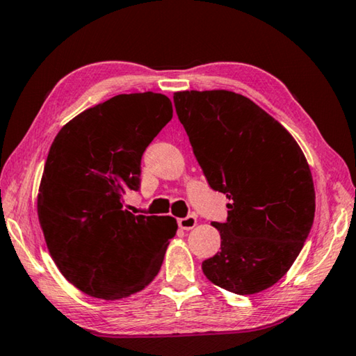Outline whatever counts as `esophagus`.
Instances as JSON below:
<instances>
[{"instance_id":"esophagus-1","label":"esophagus","mask_w":356,"mask_h":356,"mask_svg":"<svg viewBox=\"0 0 356 356\" xmlns=\"http://www.w3.org/2000/svg\"><path fill=\"white\" fill-rule=\"evenodd\" d=\"M178 225L183 229H192L197 225V217L194 214H189L188 217H183V219H178Z\"/></svg>"}]
</instances>
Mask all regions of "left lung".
<instances>
[{
	"label": "left lung",
	"instance_id": "1",
	"mask_svg": "<svg viewBox=\"0 0 356 356\" xmlns=\"http://www.w3.org/2000/svg\"><path fill=\"white\" fill-rule=\"evenodd\" d=\"M173 103L209 186L229 200L227 222L213 223L220 252L203 261V273L239 296L269 289L294 264L313 227L316 192L302 148L236 92H175Z\"/></svg>",
	"mask_w": 356,
	"mask_h": 356
}]
</instances>
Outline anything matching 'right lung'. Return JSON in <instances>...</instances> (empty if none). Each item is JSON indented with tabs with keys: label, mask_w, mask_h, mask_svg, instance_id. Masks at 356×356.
Returning a JSON list of instances; mask_svg holds the SVG:
<instances>
[{
	"label": "right lung",
	"mask_w": 356,
	"mask_h": 356,
	"mask_svg": "<svg viewBox=\"0 0 356 356\" xmlns=\"http://www.w3.org/2000/svg\"><path fill=\"white\" fill-rule=\"evenodd\" d=\"M172 115L162 93H122L72 118L49 147L37 216L54 264L87 296L120 300L159 273L177 220L131 214L123 195L139 189L142 154Z\"/></svg>",
	"instance_id": "1"
}]
</instances>
